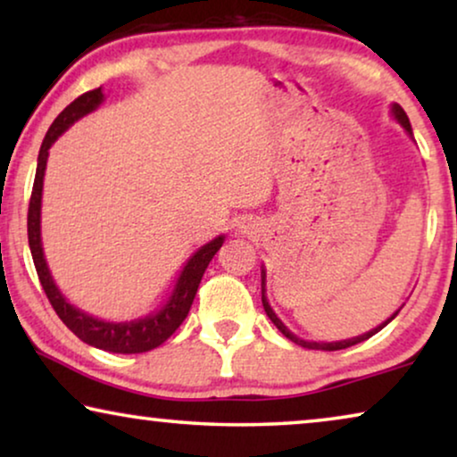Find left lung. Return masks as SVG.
<instances>
[{"label":"left lung","instance_id":"8db88e82","mask_svg":"<svg viewBox=\"0 0 457 457\" xmlns=\"http://www.w3.org/2000/svg\"><path fill=\"white\" fill-rule=\"evenodd\" d=\"M391 114L395 116V120L402 124V127L405 129V133H408L410 137H411V124H410V120H408V116H405V112H403V108L399 104H393L391 105ZM262 303H264V310H266V314H268V318H270V320L274 322V327H277L280 333H283L287 339L289 341H293V343H297V345H302V347H308V349H322V352H337V349H345V347H352V345H355V343H361V341H366V339H370L372 335H377L380 328H385L386 324H389L393 318H395L397 314H399V308L395 314H393L391 318H386V320L383 322V324H378L377 328H372V330H368V333H364V335H360V337H353V339H345V341H333V343H316V341H305V339H299L297 335H293L289 328L285 327L283 322H280V318L274 314V310L270 308V303H268V299H266V270L264 268H262Z\"/></svg>","mask_w":457,"mask_h":457}]
</instances>
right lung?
<instances>
[{
    "label": "right lung",
    "mask_w": 457,
    "mask_h": 457,
    "mask_svg": "<svg viewBox=\"0 0 457 457\" xmlns=\"http://www.w3.org/2000/svg\"><path fill=\"white\" fill-rule=\"evenodd\" d=\"M104 102L102 87L99 89L87 91L83 96L74 99L71 105H66L60 112L58 118L49 127L46 139L41 143L39 158H37V172H35V183L33 193H30V204H29V247L33 253V262L37 268V277L41 280L43 291L55 310V314L60 316V320L79 337L80 341H85L87 345H93L104 352L112 353H143L149 349L158 347L177 330L183 320L189 314L193 299H195L197 287L202 283V277L208 268L210 260L214 258L218 249L222 247L224 235L216 237L210 243H205L204 247H199L195 253L187 260L183 272L179 274L177 285H174L172 295L168 297V302L162 305L158 312L149 314L145 318H137L130 322H105L99 318L87 314V312L79 310L77 305H72L68 299L62 295L58 287H55L52 272H49L46 255H43L41 245V195H43V177H46V166H47V155L49 147L54 145L55 139L64 133L68 127H72L79 118H83L99 108V104Z\"/></svg>",
    "instance_id": "obj_1"
}]
</instances>
